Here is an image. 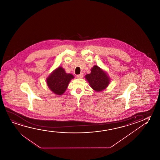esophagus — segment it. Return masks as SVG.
<instances>
[{"mask_svg": "<svg viewBox=\"0 0 160 160\" xmlns=\"http://www.w3.org/2000/svg\"><path fill=\"white\" fill-rule=\"evenodd\" d=\"M83 77V74H80L79 75H77V78H82Z\"/></svg>", "mask_w": 160, "mask_h": 160, "instance_id": "1", "label": "esophagus"}]
</instances>
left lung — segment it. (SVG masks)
Instances as JSON below:
<instances>
[{"mask_svg":"<svg viewBox=\"0 0 160 160\" xmlns=\"http://www.w3.org/2000/svg\"><path fill=\"white\" fill-rule=\"evenodd\" d=\"M85 78L91 88L96 92L103 91L110 82V78L106 71L98 65H94L91 69V73L86 74Z\"/></svg>","mask_w":160,"mask_h":160,"instance_id":"1","label":"left lung"}]
</instances>
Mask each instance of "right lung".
<instances>
[{"label":"right lung","instance_id":"right-lung-1","mask_svg":"<svg viewBox=\"0 0 160 160\" xmlns=\"http://www.w3.org/2000/svg\"><path fill=\"white\" fill-rule=\"evenodd\" d=\"M74 75L67 74L62 67L59 66L47 78V84L50 90L57 95H62L65 92Z\"/></svg>","mask_w":160,"mask_h":160}]
</instances>
